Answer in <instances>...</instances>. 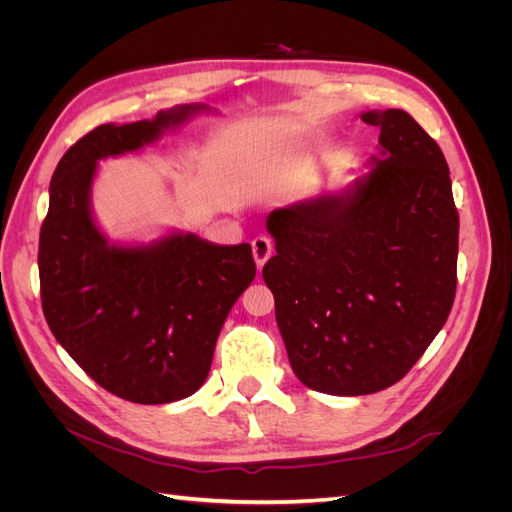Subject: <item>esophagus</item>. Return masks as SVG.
I'll return each instance as SVG.
<instances>
[{
	"label": "esophagus",
	"mask_w": 512,
	"mask_h": 512,
	"mask_svg": "<svg viewBox=\"0 0 512 512\" xmlns=\"http://www.w3.org/2000/svg\"><path fill=\"white\" fill-rule=\"evenodd\" d=\"M252 254H254L256 267H258V269L265 267V262H267V260L271 258V254H273V243H271V239H269V237H256V239L252 241Z\"/></svg>",
	"instance_id": "esophagus-1"
}]
</instances>
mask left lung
Listing matches in <instances>:
<instances>
[{"mask_svg":"<svg viewBox=\"0 0 512 512\" xmlns=\"http://www.w3.org/2000/svg\"><path fill=\"white\" fill-rule=\"evenodd\" d=\"M369 170L269 213L262 269L297 378L312 391L369 395L404 378L451 314L459 215L438 143L399 108Z\"/></svg>","mask_w":512,"mask_h":512,"instance_id":"1","label":"left lung"}]
</instances>
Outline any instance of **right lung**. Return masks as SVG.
Segmentation results:
<instances>
[{"mask_svg":"<svg viewBox=\"0 0 512 512\" xmlns=\"http://www.w3.org/2000/svg\"><path fill=\"white\" fill-rule=\"evenodd\" d=\"M207 104L104 123L70 147L49 185L40 230V294L55 339L102 389L134 404H170L209 376L230 307L252 284L250 243L218 245L168 228L151 241H111L91 192L100 162L141 153Z\"/></svg>","mask_w":512,"mask_h":512,"instance_id":"right-lung-1","label":"right lung"}]
</instances>
